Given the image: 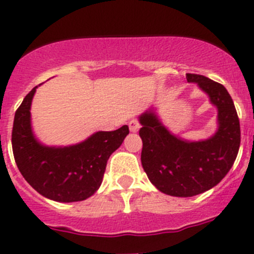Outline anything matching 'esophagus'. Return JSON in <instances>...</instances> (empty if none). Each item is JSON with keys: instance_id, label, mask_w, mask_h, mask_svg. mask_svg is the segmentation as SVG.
Wrapping results in <instances>:
<instances>
[{"instance_id": "34e87169", "label": "esophagus", "mask_w": 254, "mask_h": 254, "mask_svg": "<svg viewBox=\"0 0 254 254\" xmlns=\"http://www.w3.org/2000/svg\"><path fill=\"white\" fill-rule=\"evenodd\" d=\"M129 129H130V131H132V132H136L137 130L140 129V123L137 122L136 119H132V120H130V122H129Z\"/></svg>"}]
</instances>
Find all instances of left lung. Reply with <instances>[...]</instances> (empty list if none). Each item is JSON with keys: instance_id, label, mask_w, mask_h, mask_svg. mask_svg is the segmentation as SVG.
<instances>
[{"instance_id": "obj_1", "label": "left lung", "mask_w": 254, "mask_h": 254, "mask_svg": "<svg viewBox=\"0 0 254 254\" xmlns=\"http://www.w3.org/2000/svg\"><path fill=\"white\" fill-rule=\"evenodd\" d=\"M219 109V130L209 140L187 142L173 136L152 112L140 117L142 127L141 163L151 183L173 196H193L221 182L237 157L241 143L240 120L234 101L219 82L187 73Z\"/></svg>"}]
</instances>
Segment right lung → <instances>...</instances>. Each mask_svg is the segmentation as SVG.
<instances>
[{"mask_svg": "<svg viewBox=\"0 0 254 254\" xmlns=\"http://www.w3.org/2000/svg\"><path fill=\"white\" fill-rule=\"evenodd\" d=\"M37 87L23 99L14 114L12 150L25 181L45 198L72 203L96 193L109 156L129 134L127 125L114 131H98L70 147H48L34 139L30 127V104Z\"/></svg>", "mask_w": 254, "mask_h": 254, "instance_id": "add662e5", "label": "right lung"}]
</instances>
